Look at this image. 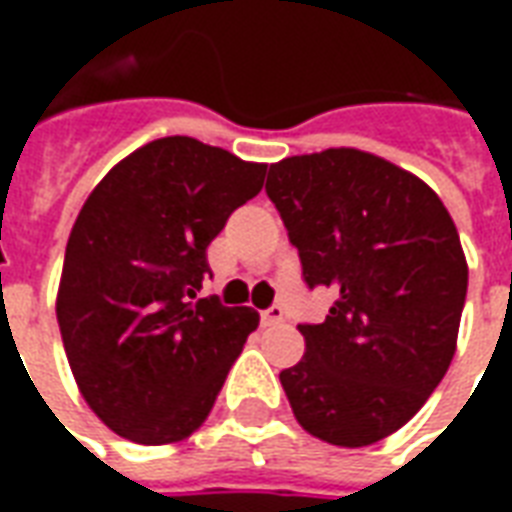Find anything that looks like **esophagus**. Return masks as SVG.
<instances>
[{"label": "esophagus", "mask_w": 512, "mask_h": 512, "mask_svg": "<svg viewBox=\"0 0 512 512\" xmlns=\"http://www.w3.org/2000/svg\"><path fill=\"white\" fill-rule=\"evenodd\" d=\"M285 318V310L279 307V304H274V307H268V310L260 312V323L263 326H274V323H279Z\"/></svg>", "instance_id": "obj_1"}]
</instances>
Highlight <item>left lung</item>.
Wrapping results in <instances>:
<instances>
[{"label": "left lung", "instance_id": "obj_1", "mask_svg": "<svg viewBox=\"0 0 512 512\" xmlns=\"http://www.w3.org/2000/svg\"><path fill=\"white\" fill-rule=\"evenodd\" d=\"M268 200L307 288H332L323 323H299L304 359L279 373L301 428L367 447L417 414L455 354L469 268L436 191L354 147L271 164Z\"/></svg>", "mask_w": 512, "mask_h": 512}]
</instances>
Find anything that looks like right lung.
<instances>
[{
  "label": "right lung",
  "mask_w": 512,
  "mask_h": 512,
  "mask_svg": "<svg viewBox=\"0 0 512 512\" xmlns=\"http://www.w3.org/2000/svg\"><path fill=\"white\" fill-rule=\"evenodd\" d=\"M249 164L191 136H164L109 169L65 246L57 323L98 417L136 444H169L208 417L257 318L200 299L208 246L263 189Z\"/></svg>",
  "instance_id": "obj_1"
}]
</instances>
